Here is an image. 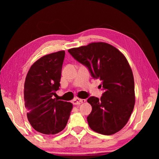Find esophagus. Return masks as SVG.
<instances>
[{
  "label": "esophagus",
  "instance_id": "obj_1",
  "mask_svg": "<svg viewBox=\"0 0 159 159\" xmlns=\"http://www.w3.org/2000/svg\"><path fill=\"white\" fill-rule=\"evenodd\" d=\"M85 99H79V98H75L74 99L72 100V103L73 104H75V105H79V104H80L83 102H85Z\"/></svg>",
  "mask_w": 159,
  "mask_h": 159
}]
</instances>
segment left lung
Segmentation results:
<instances>
[{"label": "left lung", "mask_w": 159, "mask_h": 159, "mask_svg": "<svg viewBox=\"0 0 159 159\" xmlns=\"http://www.w3.org/2000/svg\"><path fill=\"white\" fill-rule=\"evenodd\" d=\"M72 57L88 69L104 92L99 99L91 96L88 102L92 111L88 116L93 130L105 135L117 133L124 127L134 106L133 71L125 56L105 43H92L68 50Z\"/></svg>", "instance_id": "1"}]
</instances>
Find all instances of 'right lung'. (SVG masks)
Wrapping results in <instances>:
<instances>
[{
    "instance_id": "right-lung-1",
    "label": "right lung",
    "mask_w": 159,
    "mask_h": 159,
    "mask_svg": "<svg viewBox=\"0 0 159 159\" xmlns=\"http://www.w3.org/2000/svg\"><path fill=\"white\" fill-rule=\"evenodd\" d=\"M64 56V50L43 56L26 77L24 96L28 120L35 130L45 134L63 130L73 107L70 102L53 98L60 90Z\"/></svg>"
}]
</instances>
